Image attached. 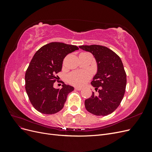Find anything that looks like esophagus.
<instances>
[{
    "label": "esophagus",
    "mask_w": 152,
    "mask_h": 152,
    "mask_svg": "<svg viewBox=\"0 0 152 152\" xmlns=\"http://www.w3.org/2000/svg\"><path fill=\"white\" fill-rule=\"evenodd\" d=\"M82 87H75V90H77V91H80V90H82Z\"/></svg>",
    "instance_id": "obj_1"
}]
</instances>
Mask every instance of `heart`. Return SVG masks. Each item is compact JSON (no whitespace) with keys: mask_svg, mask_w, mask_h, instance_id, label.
<instances>
[{"mask_svg":"<svg viewBox=\"0 0 152 152\" xmlns=\"http://www.w3.org/2000/svg\"><path fill=\"white\" fill-rule=\"evenodd\" d=\"M91 78V73L87 71H76L70 73L67 77L68 82L75 86L85 84Z\"/></svg>","mask_w":152,"mask_h":152,"instance_id":"obj_1","label":"heart"}]
</instances>
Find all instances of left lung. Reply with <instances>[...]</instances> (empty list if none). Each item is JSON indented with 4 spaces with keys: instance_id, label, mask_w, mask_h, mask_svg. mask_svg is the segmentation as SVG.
I'll return each mask as SVG.
<instances>
[{
    "instance_id": "obj_1",
    "label": "left lung",
    "mask_w": 152,
    "mask_h": 152,
    "mask_svg": "<svg viewBox=\"0 0 152 152\" xmlns=\"http://www.w3.org/2000/svg\"><path fill=\"white\" fill-rule=\"evenodd\" d=\"M79 48L93 54L98 65L97 73L91 84L99 93L96 95L93 92L85 100V107L95 115H108L120 105L125 94L126 73L121 59L112 50L103 45H80Z\"/></svg>"
}]
</instances>
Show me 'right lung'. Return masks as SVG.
Returning a JSON list of instances; mask_svg holds the SVG:
<instances>
[{"mask_svg":"<svg viewBox=\"0 0 152 152\" xmlns=\"http://www.w3.org/2000/svg\"><path fill=\"white\" fill-rule=\"evenodd\" d=\"M79 49L76 45L50 42L35 53L25 73V89L32 106L44 114H54L64 107L72 86L63 84L61 89H55L58 73L61 71L63 59Z\"/></svg>","mask_w":152,"mask_h":152,"instance_id":"add662e5","label":"right lung"}]
</instances>
